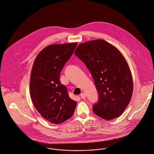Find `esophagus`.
I'll list each match as a JSON object with an SVG mask.
<instances>
[{"mask_svg":"<svg viewBox=\"0 0 154 154\" xmlns=\"http://www.w3.org/2000/svg\"><path fill=\"white\" fill-rule=\"evenodd\" d=\"M80 97L82 98V99H84L85 97H86V94H85V93H82L81 94H80Z\"/></svg>","mask_w":154,"mask_h":154,"instance_id":"obj_1","label":"esophagus"}]
</instances>
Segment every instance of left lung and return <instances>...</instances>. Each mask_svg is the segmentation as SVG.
<instances>
[{"label": "left lung", "instance_id": "1", "mask_svg": "<svg viewBox=\"0 0 154 154\" xmlns=\"http://www.w3.org/2000/svg\"><path fill=\"white\" fill-rule=\"evenodd\" d=\"M74 54L84 63L94 79L99 97L94 112L106 120L119 117L130 103L133 92L132 77L124 56L102 39L80 44Z\"/></svg>", "mask_w": 154, "mask_h": 154}]
</instances>
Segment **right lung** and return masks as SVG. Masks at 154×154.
<instances>
[{
  "instance_id": "right-lung-1",
  "label": "right lung",
  "mask_w": 154,
  "mask_h": 154,
  "mask_svg": "<svg viewBox=\"0 0 154 154\" xmlns=\"http://www.w3.org/2000/svg\"><path fill=\"white\" fill-rule=\"evenodd\" d=\"M77 45V42L48 45L38 54L32 69L30 95L32 103L43 118L54 124L71 117L77 105L60 82V72Z\"/></svg>"
}]
</instances>
